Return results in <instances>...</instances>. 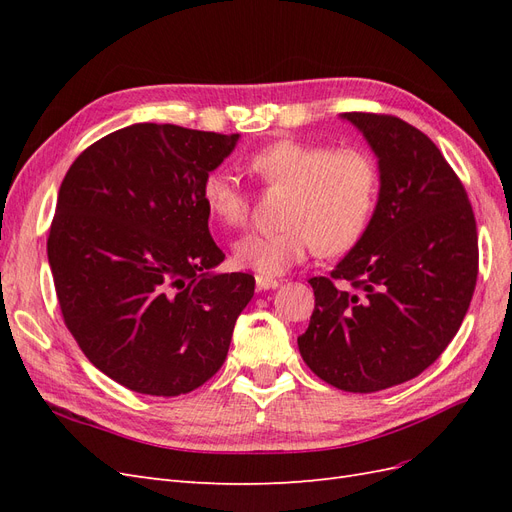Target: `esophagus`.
Wrapping results in <instances>:
<instances>
[{"label":"esophagus","instance_id":"1","mask_svg":"<svg viewBox=\"0 0 512 512\" xmlns=\"http://www.w3.org/2000/svg\"><path fill=\"white\" fill-rule=\"evenodd\" d=\"M280 286V280H275L271 275H256V288L258 290H273Z\"/></svg>","mask_w":512,"mask_h":512}]
</instances>
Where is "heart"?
<instances>
[{
  "mask_svg": "<svg viewBox=\"0 0 512 512\" xmlns=\"http://www.w3.org/2000/svg\"><path fill=\"white\" fill-rule=\"evenodd\" d=\"M262 185H284L290 198L280 230H254L232 247L239 267L280 275L318 247L344 254L361 241L378 200V166L365 149L277 138L245 158ZM207 211L226 228H241L250 198L239 177L213 168L200 185Z\"/></svg>",
  "mask_w": 512,
  "mask_h": 512,
  "instance_id": "heart-1",
  "label": "heart"
}]
</instances>
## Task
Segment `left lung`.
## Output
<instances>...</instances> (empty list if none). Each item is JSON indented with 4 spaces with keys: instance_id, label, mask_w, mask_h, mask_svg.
Instances as JSON below:
<instances>
[{
    "instance_id": "obj_1",
    "label": "left lung",
    "mask_w": 512,
    "mask_h": 512,
    "mask_svg": "<svg viewBox=\"0 0 512 512\" xmlns=\"http://www.w3.org/2000/svg\"><path fill=\"white\" fill-rule=\"evenodd\" d=\"M344 119L378 156L380 196L361 241L309 280L316 305L297 342L320 380L376 393L423 374L451 344L474 294L478 237L468 192L427 134L393 115Z\"/></svg>"
}]
</instances>
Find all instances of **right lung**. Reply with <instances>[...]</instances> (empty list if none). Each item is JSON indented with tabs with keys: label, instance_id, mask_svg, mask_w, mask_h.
<instances>
[{
	"label": "right lung",
	"instance_id": "1",
	"mask_svg": "<svg viewBox=\"0 0 512 512\" xmlns=\"http://www.w3.org/2000/svg\"><path fill=\"white\" fill-rule=\"evenodd\" d=\"M239 134L134 123L106 134L61 181L46 252L61 316L102 374L130 391L175 397L226 361L254 297L224 260L200 185Z\"/></svg>",
	"mask_w": 512,
	"mask_h": 512
}]
</instances>
